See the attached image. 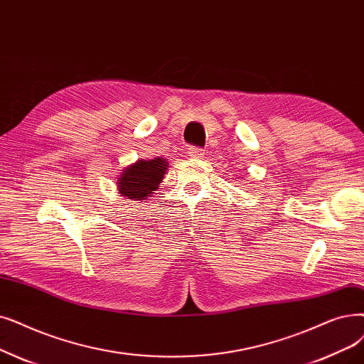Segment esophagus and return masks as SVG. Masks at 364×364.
I'll use <instances>...</instances> for the list:
<instances>
[{
  "instance_id": "34e87169",
  "label": "esophagus",
  "mask_w": 364,
  "mask_h": 364,
  "mask_svg": "<svg viewBox=\"0 0 364 364\" xmlns=\"http://www.w3.org/2000/svg\"><path fill=\"white\" fill-rule=\"evenodd\" d=\"M203 154H205V150L200 149V147L192 146L191 149H188V156H191L192 159H202Z\"/></svg>"
}]
</instances>
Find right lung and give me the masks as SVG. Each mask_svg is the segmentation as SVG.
Masks as SVG:
<instances>
[{
	"mask_svg": "<svg viewBox=\"0 0 364 364\" xmlns=\"http://www.w3.org/2000/svg\"><path fill=\"white\" fill-rule=\"evenodd\" d=\"M168 162L162 157L150 161H138L126 168L119 178V193L128 199L143 200L150 196L164 180Z\"/></svg>",
	"mask_w": 364,
	"mask_h": 364,
	"instance_id": "add662e5",
	"label": "right lung"
}]
</instances>
